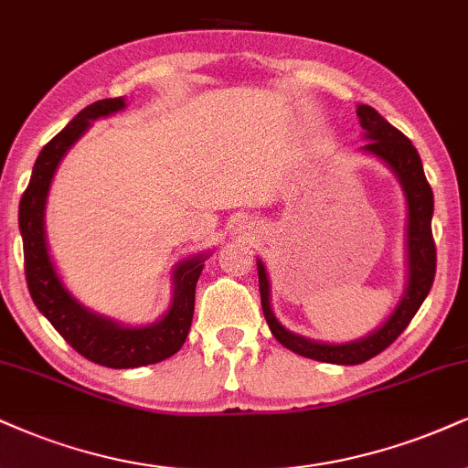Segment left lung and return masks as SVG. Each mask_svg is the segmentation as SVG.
<instances>
[{
	"instance_id": "1",
	"label": "left lung",
	"mask_w": 468,
	"mask_h": 468,
	"mask_svg": "<svg viewBox=\"0 0 468 468\" xmlns=\"http://www.w3.org/2000/svg\"><path fill=\"white\" fill-rule=\"evenodd\" d=\"M357 119L362 130L367 132L368 143L365 152H371L384 160L399 177L408 199V288L406 295L390 314V319L379 327L378 332L368 334L367 338L354 340L347 345H325L314 340L302 338L282 327L275 319L269 303V280L264 264L258 261V282H261L262 313L267 319L271 334L284 345L286 349L295 351L303 357H313L319 362H332V365H362L399 338L406 330L412 316L419 313L420 303L428 297L436 275V243L431 236V212H434V193L423 173L417 147L406 134L386 121L371 106H357Z\"/></svg>"
}]
</instances>
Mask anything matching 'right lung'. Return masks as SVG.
<instances>
[{"label": "right lung", "mask_w": 468, "mask_h": 468, "mask_svg": "<svg viewBox=\"0 0 468 468\" xmlns=\"http://www.w3.org/2000/svg\"><path fill=\"white\" fill-rule=\"evenodd\" d=\"M123 106L125 101L114 97V100L90 103L82 112L75 114L71 123L40 149L30 184L19 204L23 261H26V280L32 302L80 356L111 368L155 365L180 351L193 323L195 286L206 261L204 256H195L177 264L173 273L176 292L169 313L154 325L134 327V330L121 327L114 321L86 310L69 295L65 284L58 278L45 240V201H48L51 177L62 155L84 134L90 121L117 112Z\"/></svg>", "instance_id": "add662e5"}]
</instances>
